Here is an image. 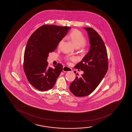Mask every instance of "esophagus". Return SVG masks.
<instances>
[{"label": "esophagus", "mask_w": 132, "mask_h": 132, "mask_svg": "<svg viewBox=\"0 0 132 132\" xmlns=\"http://www.w3.org/2000/svg\"><path fill=\"white\" fill-rule=\"evenodd\" d=\"M71 69L67 67H64L63 68V71L67 72L71 71Z\"/></svg>", "instance_id": "34e87169"}]
</instances>
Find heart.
<instances>
[{
    "instance_id": "b5f03b06",
    "label": "heart",
    "mask_w": 132,
    "mask_h": 132,
    "mask_svg": "<svg viewBox=\"0 0 132 132\" xmlns=\"http://www.w3.org/2000/svg\"><path fill=\"white\" fill-rule=\"evenodd\" d=\"M67 37L71 40L76 47H82L86 43V39L85 36L81 32L77 29H74L72 31ZM63 41L64 39L61 40L59 43V47ZM70 59H73V58H71Z\"/></svg>"
}]
</instances>
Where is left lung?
<instances>
[{"instance_id": "8db88e82", "label": "left lung", "mask_w": 132, "mask_h": 132, "mask_svg": "<svg viewBox=\"0 0 132 132\" xmlns=\"http://www.w3.org/2000/svg\"><path fill=\"white\" fill-rule=\"evenodd\" d=\"M89 39V51L74 68L83 71L81 77L76 78L70 86L74 96L83 97L95 90L108 71V54L104 43L101 36L91 28H84ZM76 73V71H74ZM78 74H77V75Z\"/></svg>"}]
</instances>
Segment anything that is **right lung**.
I'll use <instances>...</instances> for the list:
<instances>
[{"label":"right lung","mask_w":132,"mask_h":132,"mask_svg":"<svg viewBox=\"0 0 132 132\" xmlns=\"http://www.w3.org/2000/svg\"><path fill=\"white\" fill-rule=\"evenodd\" d=\"M70 29L67 26L44 25L37 29L28 39L23 67L29 82L38 90L52 89L62 71V64L58 63L52 68L48 67L47 60L49 53L56 49Z\"/></svg>","instance_id":"right-lung-1"}]
</instances>
